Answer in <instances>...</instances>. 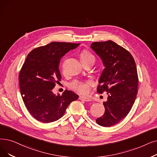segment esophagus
<instances>
[{
    "label": "esophagus",
    "instance_id": "obj_1",
    "mask_svg": "<svg viewBox=\"0 0 157 157\" xmlns=\"http://www.w3.org/2000/svg\"><path fill=\"white\" fill-rule=\"evenodd\" d=\"M79 99L81 100V101H86V102L91 101V99L90 98H86V97H84V96H79Z\"/></svg>",
    "mask_w": 157,
    "mask_h": 157
}]
</instances>
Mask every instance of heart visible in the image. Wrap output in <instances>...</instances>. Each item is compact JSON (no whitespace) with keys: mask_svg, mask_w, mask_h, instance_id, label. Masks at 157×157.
Here are the masks:
<instances>
[{"mask_svg":"<svg viewBox=\"0 0 157 157\" xmlns=\"http://www.w3.org/2000/svg\"><path fill=\"white\" fill-rule=\"evenodd\" d=\"M80 58L81 62H84L92 58L94 59L92 54L86 51H84L81 53ZM92 85L90 81H78L75 80L70 84V86L73 90H76L81 94H86L88 93L90 90V86Z\"/></svg>","mask_w":157,"mask_h":157,"instance_id":"obj_1","label":"heart"}]
</instances>
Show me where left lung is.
I'll return each instance as SVG.
<instances>
[{"label":"left lung","instance_id":"obj_1","mask_svg":"<svg viewBox=\"0 0 157 157\" xmlns=\"http://www.w3.org/2000/svg\"><path fill=\"white\" fill-rule=\"evenodd\" d=\"M90 47L105 66L97 92L108 94L103 103L105 113L96 122L101 126H112L126 116L135 103L139 82L137 67L132 54L112 40L94 42Z\"/></svg>","mask_w":157,"mask_h":157}]
</instances>
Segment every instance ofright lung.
Returning <instances> with one entry per match:
<instances>
[{
  "label": "right lung",
  "mask_w": 157,
  "mask_h": 157,
  "mask_svg": "<svg viewBox=\"0 0 157 157\" xmlns=\"http://www.w3.org/2000/svg\"><path fill=\"white\" fill-rule=\"evenodd\" d=\"M79 44L54 42L31 51L19 74L20 94L25 107L36 120L48 123L64 115L78 95L66 90L62 95L52 90L62 78L60 59Z\"/></svg>",
  "instance_id": "right-lung-1"
}]
</instances>
